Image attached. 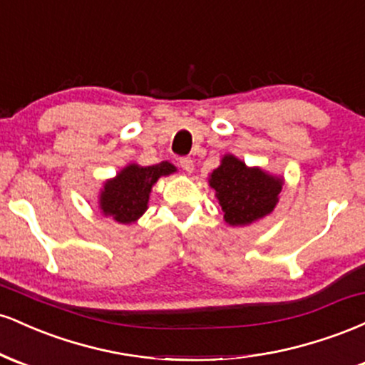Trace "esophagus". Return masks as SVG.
Masks as SVG:
<instances>
[{"label": "esophagus", "instance_id": "1", "mask_svg": "<svg viewBox=\"0 0 365 365\" xmlns=\"http://www.w3.org/2000/svg\"><path fill=\"white\" fill-rule=\"evenodd\" d=\"M180 166L187 171V173H192L194 171V159L192 158H182L180 159Z\"/></svg>", "mask_w": 365, "mask_h": 365}]
</instances>
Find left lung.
Listing matches in <instances>:
<instances>
[{
    "label": "left lung",
    "mask_w": 365,
    "mask_h": 365,
    "mask_svg": "<svg viewBox=\"0 0 365 365\" xmlns=\"http://www.w3.org/2000/svg\"><path fill=\"white\" fill-rule=\"evenodd\" d=\"M225 221L230 226H247L273 212L283 188V178L261 168H249L244 161L226 154L221 165L209 175Z\"/></svg>",
    "instance_id": "obj_1"
}]
</instances>
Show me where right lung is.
I'll return each mask as SVG.
<instances>
[{
  "instance_id": "obj_1",
  "label": "right lung",
  "mask_w": 365,
  "mask_h": 365,
  "mask_svg": "<svg viewBox=\"0 0 365 365\" xmlns=\"http://www.w3.org/2000/svg\"><path fill=\"white\" fill-rule=\"evenodd\" d=\"M177 171L168 161L153 166L128 165L108 180L99 195V209L104 216H111L118 223L130 225L137 221L148 209L150 188L158 178Z\"/></svg>"
}]
</instances>
